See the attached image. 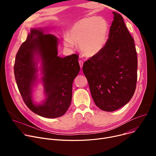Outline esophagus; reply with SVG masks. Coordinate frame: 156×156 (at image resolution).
Masks as SVG:
<instances>
[{
	"instance_id": "1",
	"label": "esophagus",
	"mask_w": 156,
	"mask_h": 156,
	"mask_svg": "<svg viewBox=\"0 0 156 156\" xmlns=\"http://www.w3.org/2000/svg\"><path fill=\"white\" fill-rule=\"evenodd\" d=\"M79 64L80 66V68L81 69L83 67V62L82 60H79Z\"/></svg>"
}]
</instances>
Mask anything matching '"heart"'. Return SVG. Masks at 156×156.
Returning a JSON list of instances; mask_svg holds the SVG:
<instances>
[{
  "mask_svg": "<svg viewBox=\"0 0 156 156\" xmlns=\"http://www.w3.org/2000/svg\"><path fill=\"white\" fill-rule=\"evenodd\" d=\"M108 33V24L104 18L97 16L84 18L70 28L67 36L63 37V44L66 48H72L74 43L79 44L81 53L91 57L104 49Z\"/></svg>",
  "mask_w": 156,
  "mask_h": 156,
  "instance_id": "obj_1",
  "label": "heart"
}]
</instances>
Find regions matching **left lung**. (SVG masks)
I'll list each match as a JSON object with an SVG mask.
<instances>
[{"mask_svg": "<svg viewBox=\"0 0 156 156\" xmlns=\"http://www.w3.org/2000/svg\"><path fill=\"white\" fill-rule=\"evenodd\" d=\"M114 20L104 49L83 66L96 105L113 112L125 105L135 93L138 59L134 39L122 15L113 12Z\"/></svg>", "mask_w": 156, "mask_h": 156, "instance_id": "8db88e82", "label": "left lung"}]
</instances>
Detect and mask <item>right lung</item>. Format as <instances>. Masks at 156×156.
<instances>
[{
  "instance_id": "1",
  "label": "right lung",
  "mask_w": 156,
  "mask_h": 156,
  "mask_svg": "<svg viewBox=\"0 0 156 156\" xmlns=\"http://www.w3.org/2000/svg\"><path fill=\"white\" fill-rule=\"evenodd\" d=\"M44 33L42 28L31 29L16 54L14 74L27 107L38 115L54 119L64 115L70 105L73 82L80 70L79 56L58 57V38ZM39 58L41 60V79L47 98L42 104L36 105L32 101V91L37 79Z\"/></svg>"
}]
</instances>
